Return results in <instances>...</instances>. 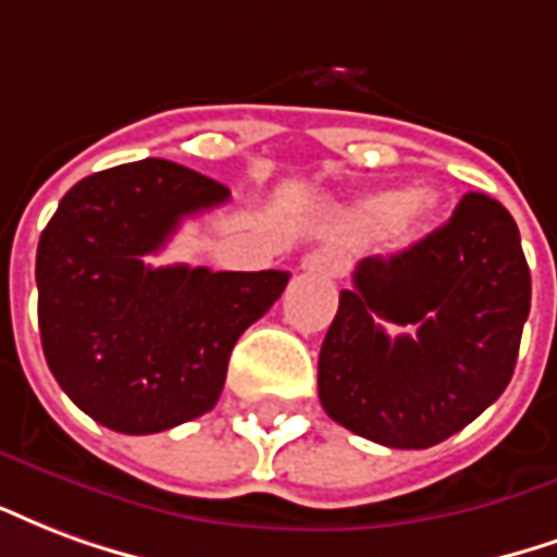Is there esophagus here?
Returning a JSON list of instances; mask_svg holds the SVG:
<instances>
[{"mask_svg":"<svg viewBox=\"0 0 557 557\" xmlns=\"http://www.w3.org/2000/svg\"><path fill=\"white\" fill-rule=\"evenodd\" d=\"M341 258L335 251L329 249H320V251H311L306 261H302V270L308 273H320V275H341Z\"/></svg>","mask_w":557,"mask_h":557,"instance_id":"esophagus-1","label":"esophagus"}]
</instances>
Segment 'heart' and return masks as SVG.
I'll list each match as a JSON object with an SVG mask.
<instances>
[{"mask_svg":"<svg viewBox=\"0 0 557 557\" xmlns=\"http://www.w3.org/2000/svg\"><path fill=\"white\" fill-rule=\"evenodd\" d=\"M436 210H440V198L433 193H416L409 198H404L400 193H380L359 205L356 219L364 228L380 231L395 225V231L400 234H416L436 216Z\"/></svg>","mask_w":557,"mask_h":557,"instance_id":"heart-1","label":"heart"}]
</instances>
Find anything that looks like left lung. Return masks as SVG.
I'll list each match as a JSON object with an SVG mask.
<instances>
[{"label": "left lung", "mask_w": 557, "mask_h": 557, "mask_svg": "<svg viewBox=\"0 0 557 557\" xmlns=\"http://www.w3.org/2000/svg\"><path fill=\"white\" fill-rule=\"evenodd\" d=\"M529 308L517 222L490 195H462L442 228L356 267L320 347V404L385 448L440 445L507 388ZM380 319L408 332L388 339Z\"/></svg>", "instance_id": "8db88e82"}]
</instances>
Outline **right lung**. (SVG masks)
<instances>
[{"instance_id": "obj_1", "label": "right lung", "mask_w": 557, "mask_h": 557, "mask_svg": "<svg viewBox=\"0 0 557 557\" xmlns=\"http://www.w3.org/2000/svg\"><path fill=\"white\" fill-rule=\"evenodd\" d=\"M228 189L169 160L83 177L38 243V326L55 383L117 433L172 430L216 407L231 350L290 273L150 267L186 216Z\"/></svg>"}]
</instances>
